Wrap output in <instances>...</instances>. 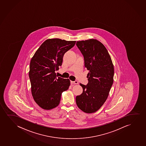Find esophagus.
I'll list each match as a JSON object with an SVG mask.
<instances>
[{
	"mask_svg": "<svg viewBox=\"0 0 146 146\" xmlns=\"http://www.w3.org/2000/svg\"><path fill=\"white\" fill-rule=\"evenodd\" d=\"M70 83H71V84H78V81H76H76H74V82H73V81H71V82H70Z\"/></svg>",
	"mask_w": 146,
	"mask_h": 146,
	"instance_id": "34e87169",
	"label": "esophagus"
}]
</instances>
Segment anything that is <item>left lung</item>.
Masks as SVG:
<instances>
[{
    "label": "left lung",
    "mask_w": 146,
    "mask_h": 146,
    "mask_svg": "<svg viewBox=\"0 0 146 146\" xmlns=\"http://www.w3.org/2000/svg\"><path fill=\"white\" fill-rule=\"evenodd\" d=\"M76 45L83 55L88 73V84H80L83 92L76 97V103L87 113L97 111L109 95L113 83L114 70L107 49L96 39L78 41Z\"/></svg>",
    "instance_id": "1"
}]
</instances>
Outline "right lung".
I'll list each match as a JSON object with an SVG mask.
<instances>
[{
    "instance_id": "add662e5",
    "label": "right lung",
    "mask_w": 146,
    "mask_h": 146,
    "mask_svg": "<svg viewBox=\"0 0 146 146\" xmlns=\"http://www.w3.org/2000/svg\"><path fill=\"white\" fill-rule=\"evenodd\" d=\"M76 42L58 38L48 39L31 58L29 76L32 94L42 108L50 110L58 106L62 92L68 90L70 80L58 77L55 71L62 66L65 52Z\"/></svg>"
}]
</instances>
